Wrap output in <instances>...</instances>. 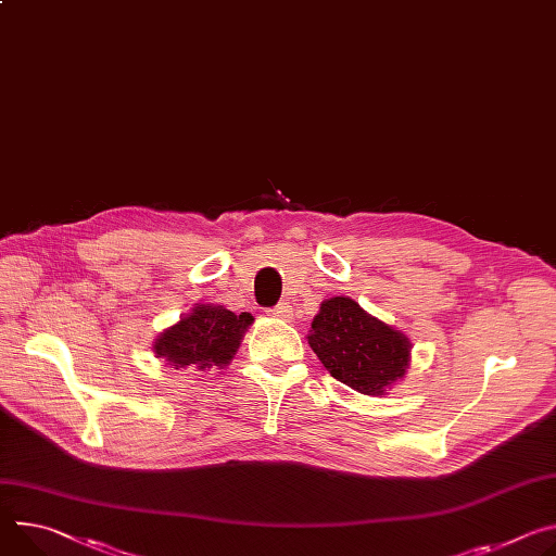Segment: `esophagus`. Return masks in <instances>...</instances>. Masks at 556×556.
I'll return each instance as SVG.
<instances>
[{
	"label": "esophagus",
	"mask_w": 556,
	"mask_h": 556,
	"mask_svg": "<svg viewBox=\"0 0 556 556\" xmlns=\"http://www.w3.org/2000/svg\"><path fill=\"white\" fill-rule=\"evenodd\" d=\"M266 313H268V317H275V319H290L292 308L288 304H277V306L268 308Z\"/></svg>",
	"instance_id": "esophagus-1"
}]
</instances>
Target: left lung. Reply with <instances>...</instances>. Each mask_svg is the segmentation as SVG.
Instances as JSON below:
<instances>
[{
    "label": "left lung",
    "instance_id": "left-lung-1",
    "mask_svg": "<svg viewBox=\"0 0 556 556\" xmlns=\"http://www.w3.org/2000/svg\"><path fill=\"white\" fill-rule=\"evenodd\" d=\"M308 343L337 381L375 396L406 375L413 348L406 334L368 315L350 296L324 301Z\"/></svg>",
    "mask_w": 556,
    "mask_h": 556
}]
</instances>
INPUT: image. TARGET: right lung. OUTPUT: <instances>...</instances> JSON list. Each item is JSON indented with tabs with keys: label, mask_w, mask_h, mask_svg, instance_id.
<instances>
[{
	"label": "right lung",
	"mask_w": 556,
	"mask_h": 556,
	"mask_svg": "<svg viewBox=\"0 0 556 556\" xmlns=\"http://www.w3.org/2000/svg\"><path fill=\"white\" fill-rule=\"evenodd\" d=\"M252 324L250 313L235 315L224 306L197 304L175 326L164 330L155 343V355L179 368H224L237 352L243 332Z\"/></svg>",
	"instance_id": "right-lung-1"
}]
</instances>
